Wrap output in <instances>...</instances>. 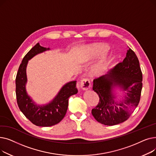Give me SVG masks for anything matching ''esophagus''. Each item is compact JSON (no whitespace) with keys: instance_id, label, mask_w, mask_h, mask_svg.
<instances>
[{"instance_id":"34e87169","label":"esophagus","mask_w":156,"mask_h":156,"mask_svg":"<svg viewBox=\"0 0 156 156\" xmlns=\"http://www.w3.org/2000/svg\"><path fill=\"white\" fill-rule=\"evenodd\" d=\"M90 80L88 78H85L81 80L80 87L83 90H88L90 87Z\"/></svg>"}]
</instances>
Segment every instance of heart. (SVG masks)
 I'll return each instance as SVG.
<instances>
[{
	"label": "heart",
	"mask_w": 156,
	"mask_h": 156,
	"mask_svg": "<svg viewBox=\"0 0 156 156\" xmlns=\"http://www.w3.org/2000/svg\"><path fill=\"white\" fill-rule=\"evenodd\" d=\"M94 51L95 52H104L108 50V47L105 45H98L94 47ZM104 69V64H101L99 68V71H102Z\"/></svg>",
	"instance_id": "heart-1"
}]
</instances>
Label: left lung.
I'll return each instance as SVG.
<instances>
[{"mask_svg":"<svg viewBox=\"0 0 156 156\" xmlns=\"http://www.w3.org/2000/svg\"><path fill=\"white\" fill-rule=\"evenodd\" d=\"M115 86L129 92L125 103L118 105L113 100L112 90ZM142 89L140 63L134 51L129 48L123 61L118 64L108 75L94 80L93 90L99 95V102L92 110L93 116L98 122L108 126L127 120L140 102Z\"/></svg>","mask_w":156,"mask_h":156,"instance_id":"8db88e82","label":"left lung"}]
</instances>
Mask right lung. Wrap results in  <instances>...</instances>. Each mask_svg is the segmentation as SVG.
<instances>
[{
    "label": "right lung",
    "instance_id": "right-lung-1",
    "mask_svg": "<svg viewBox=\"0 0 156 156\" xmlns=\"http://www.w3.org/2000/svg\"><path fill=\"white\" fill-rule=\"evenodd\" d=\"M48 50V48L37 44L23 57L16 78V95L18 107L27 118L33 124L38 126L55 125L64 118L68 107V99L77 94L76 81L66 84L54 101L44 106H37L27 95L26 68L28 60L37 54Z\"/></svg>",
    "mask_w": 156,
    "mask_h": 156
}]
</instances>
